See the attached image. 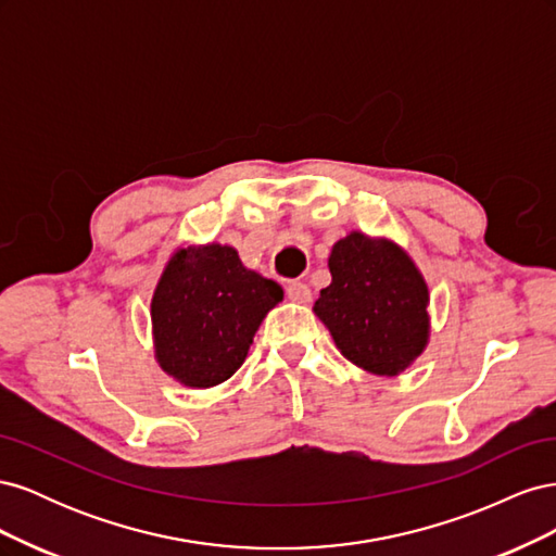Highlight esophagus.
I'll return each mask as SVG.
<instances>
[{
	"label": "esophagus",
	"instance_id": "1",
	"mask_svg": "<svg viewBox=\"0 0 556 556\" xmlns=\"http://www.w3.org/2000/svg\"><path fill=\"white\" fill-rule=\"evenodd\" d=\"M288 296H290V301H294V304H308L313 294H311V288L306 282L292 280V282H288Z\"/></svg>",
	"mask_w": 556,
	"mask_h": 556
}]
</instances>
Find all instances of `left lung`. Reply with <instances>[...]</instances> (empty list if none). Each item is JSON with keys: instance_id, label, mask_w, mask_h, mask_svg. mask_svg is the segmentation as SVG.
<instances>
[{"instance_id": "left-lung-1", "label": "left lung", "mask_w": 556, "mask_h": 556, "mask_svg": "<svg viewBox=\"0 0 556 556\" xmlns=\"http://www.w3.org/2000/svg\"><path fill=\"white\" fill-rule=\"evenodd\" d=\"M329 274L313 313L341 355L387 378L413 366L429 345L431 315L427 280L408 252L355 229L333 243Z\"/></svg>"}]
</instances>
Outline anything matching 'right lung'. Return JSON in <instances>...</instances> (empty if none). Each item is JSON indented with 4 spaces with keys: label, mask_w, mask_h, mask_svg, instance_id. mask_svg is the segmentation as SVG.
<instances>
[{
    "label": "right lung",
    "mask_w": 556,
    "mask_h": 556,
    "mask_svg": "<svg viewBox=\"0 0 556 556\" xmlns=\"http://www.w3.org/2000/svg\"><path fill=\"white\" fill-rule=\"evenodd\" d=\"M282 296L276 280L243 266L237 248L215 241L176 248L150 299L160 368L190 390L225 382Z\"/></svg>",
    "instance_id": "obj_1"
}]
</instances>
